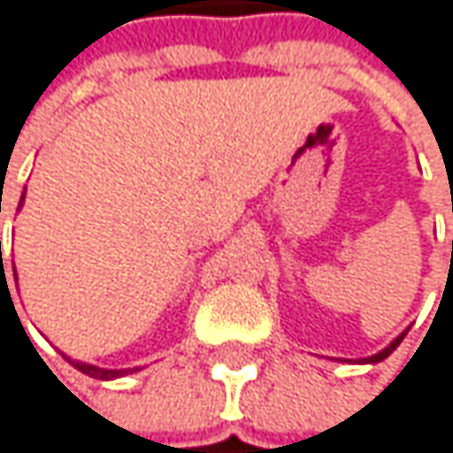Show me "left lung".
Returning <instances> with one entry per match:
<instances>
[{"label":"left lung","instance_id":"8db88e82","mask_svg":"<svg viewBox=\"0 0 453 453\" xmlns=\"http://www.w3.org/2000/svg\"><path fill=\"white\" fill-rule=\"evenodd\" d=\"M403 336H406V334H401L398 339H395V342H392L389 347H384L381 352H376V355H371V357H365V363H379V360H384L387 355H392V349H395V347H398V344L403 342Z\"/></svg>","mask_w":453,"mask_h":453}]
</instances>
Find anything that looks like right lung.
I'll use <instances>...</instances> for the list:
<instances>
[{
  "label": "right lung",
  "instance_id": "right-lung-1",
  "mask_svg": "<svg viewBox=\"0 0 453 453\" xmlns=\"http://www.w3.org/2000/svg\"><path fill=\"white\" fill-rule=\"evenodd\" d=\"M20 203H23V197H20ZM2 211V208H0ZM0 261H2V240H0ZM2 277H4V272H2ZM2 282H7V277L2 280ZM10 294V291H7ZM77 371H82V373H88V376H93V379H117V376H125L127 371H133V368H125V371H111V368H98V365H90V363H80V360H72V357H66Z\"/></svg>",
  "mask_w": 453,
  "mask_h": 453
}]
</instances>
